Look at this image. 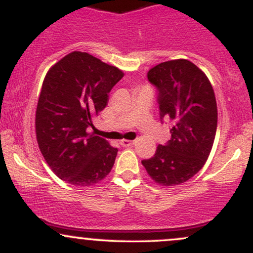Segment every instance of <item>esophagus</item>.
Listing matches in <instances>:
<instances>
[{"label": "esophagus", "instance_id": "obj_1", "mask_svg": "<svg viewBox=\"0 0 253 253\" xmlns=\"http://www.w3.org/2000/svg\"><path fill=\"white\" fill-rule=\"evenodd\" d=\"M120 144H121V146L128 147V146H130V145H133L134 143H133L132 140H126V139H124V140L120 141Z\"/></svg>", "mask_w": 253, "mask_h": 253}]
</instances>
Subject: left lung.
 I'll return each mask as SVG.
<instances>
[{
  "label": "left lung",
  "mask_w": 253,
  "mask_h": 253,
  "mask_svg": "<svg viewBox=\"0 0 253 253\" xmlns=\"http://www.w3.org/2000/svg\"><path fill=\"white\" fill-rule=\"evenodd\" d=\"M157 89L161 121H170L171 138L141 163L153 181L177 185L196 175L210 156L217 126L214 90L207 76L189 60H169L147 72Z\"/></svg>",
  "instance_id": "left-lung-1"
}]
</instances>
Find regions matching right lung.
I'll return each mask as SVG.
<instances>
[{
    "instance_id": "1",
    "label": "right lung",
    "mask_w": 253,
    "mask_h": 253,
    "mask_svg": "<svg viewBox=\"0 0 253 253\" xmlns=\"http://www.w3.org/2000/svg\"><path fill=\"white\" fill-rule=\"evenodd\" d=\"M123 77L115 66L78 51L46 74L36 113L37 140L46 163L66 183L90 187L112 170L118 149L88 128Z\"/></svg>"
}]
</instances>
